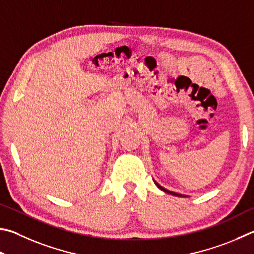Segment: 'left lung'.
Wrapping results in <instances>:
<instances>
[{
    "mask_svg": "<svg viewBox=\"0 0 254 254\" xmlns=\"http://www.w3.org/2000/svg\"><path fill=\"white\" fill-rule=\"evenodd\" d=\"M154 183L156 184V186H158V188H160L161 190H162L163 192H165V193H169V194H171V195H174V196H180V197H184V195H182V194H179V193H175V192H172V191H169V190H167V189H164L163 187H161L160 184L158 183V182H155L154 181Z\"/></svg>",
    "mask_w": 254,
    "mask_h": 254,
    "instance_id": "left-lung-1",
    "label": "left lung"
}]
</instances>
